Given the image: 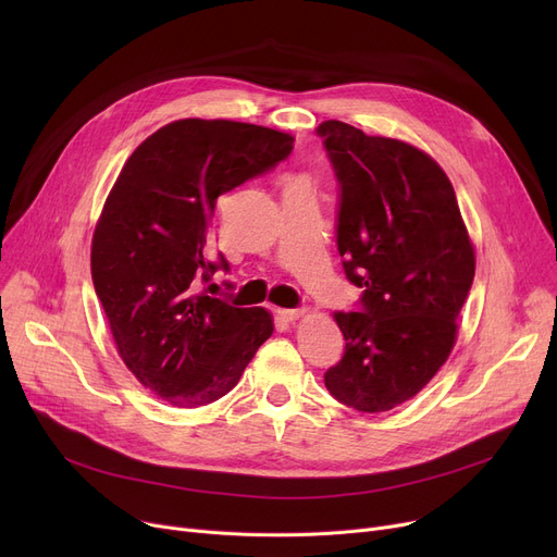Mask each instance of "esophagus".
Segmentation results:
<instances>
[{
	"label": "esophagus",
	"instance_id": "1",
	"mask_svg": "<svg viewBox=\"0 0 557 557\" xmlns=\"http://www.w3.org/2000/svg\"><path fill=\"white\" fill-rule=\"evenodd\" d=\"M282 320H286V323H294V320L302 318L305 315V309H277L275 311Z\"/></svg>",
	"mask_w": 557,
	"mask_h": 557
}]
</instances>
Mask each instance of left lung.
<instances>
[{"mask_svg": "<svg viewBox=\"0 0 557 557\" xmlns=\"http://www.w3.org/2000/svg\"><path fill=\"white\" fill-rule=\"evenodd\" d=\"M315 133L338 181L336 246L359 311H336L345 352L327 391L361 413L416 397L447 361L474 282L454 187L416 146L330 120Z\"/></svg>", "mask_w": 557, "mask_h": 557, "instance_id": "obj_1", "label": "left lung"}]
</instances>
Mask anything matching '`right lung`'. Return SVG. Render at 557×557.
Wrapping results in <instances>:
<instances>
[{
  "label": "right lung",
  "mask_w": 557,
  "mask_h": 557,
  "mask_svg": "<svg viewBox=\"0 0 557 557\" xmlns=\"http://www.w3.org/2000/svg\"><path fill=\"white\" fill-rule=\"evenodd\" d=\"M294 137L227 120H181L146 137L116 178L92 239V282L120 357L173 406L230 393L273 334L263 307L196 294L230 271L212 259L216 198L275 169Z\"/></svg>",
  "instance_id": "obj_1"
}]
</instances>
